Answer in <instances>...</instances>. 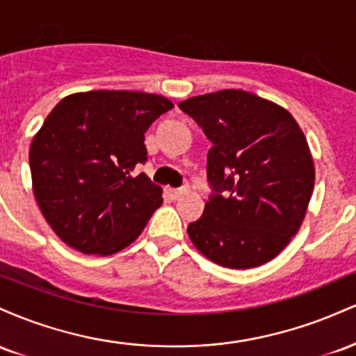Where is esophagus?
I'll list each match as a JSON object with an SVG mask.
<instances>
[{"label":"esophagus","instance_id":"obj_1","mask_svg":"<svg viewBox=\"0 0 356 356\" xmlns=\"http://www.w3.org/2000/svg\"><path fill=\"white\" fill-rule=\"evenodd\" d=\"M186 194V189H174L172 191V195L175 199H179V197H182V195Z\"/></svg>","mask_w":356,"mask_h":356}]
</instances>
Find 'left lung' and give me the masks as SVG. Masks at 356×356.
I'll return each mask as SVG.
<instances>
[{
	"label": "left lung",
	"instance_id": "left-lung-1",
	"mask_svg": "<svg viewBox=\"0 0 356 356\" xmlns=\"http://www.w3.org/2000/svg\"><path fill=\"white\" fill-rule=\"evenodd\" d=\"M212 142L202 216L187 226L216 264L256 268L276 257L303 222L314 186L313 159L288 110L244 90L179 104Z\"/></svg>",
	"mask_w": 356,
	"mask_h": 356
}]
</instances>
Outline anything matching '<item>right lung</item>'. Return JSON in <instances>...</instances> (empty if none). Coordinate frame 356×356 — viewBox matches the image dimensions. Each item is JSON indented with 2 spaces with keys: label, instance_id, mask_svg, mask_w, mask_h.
<instances>
[{
  "label": "right lung",
  "instance_id": "right-lung-1",
  "mask_svg": "<svg viewBox=\"0 0 356 356\" xmlns=\"http://www.w3.org/2000/svg\"><path fill=\"white\" fill-rule=\"evenodd\" d=\"M161 95L95 90L67 97L30 147L36 202L58 238L85 254H113L145 227L162 189L145 174V132L172 108Z\"/></svg>",
  "mask_w": 356,
  "mask_h": 356
}]
</instances>
